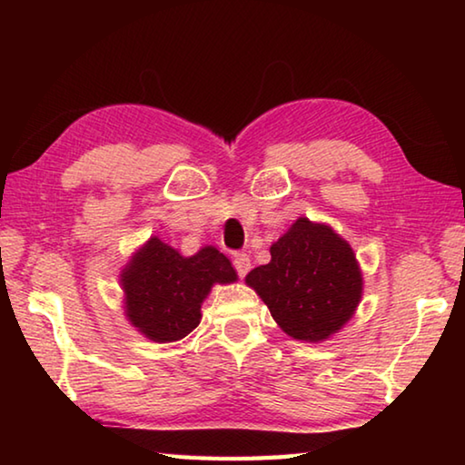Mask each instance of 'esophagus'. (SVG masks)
<instances>
[{
	"label": "esophagus",
	"mask_w": 465,
	"mask_h": 465,
	"mask_svg": "<svg viewBox=\"0 0 465 465\" xmlns=\"http://www.w3.org/2000/svg\"><path fill=\"white\" fill-rule=\"evenodd\" d=\"M233 266H235V271H238L240 277H246L248 271H250V258H248V254H235L233 256Z\"/></svg>",
	"instance_id": "1"
}]
</instances>
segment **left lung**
Returning <instances> with one entry per match:
<instances>
[{
    "instance_id": "left-lung-1",
    "label": "left lung",
    "mask_w": 465,
    "mask_h": 465,
    "mask_svg": "<svg viewBox=\"0 0 465 465\" xmlns=\"http://www.w3.org/2000/svg\"><path fill=\"white\" fill-rule=\"evenodd\" d=\"M246 285L287 336L324 342L355 316L363 272L342 235L326 223L299 217L271 246V262L246 274Z\"/></svg>"
}]
</instances>
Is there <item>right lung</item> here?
<instances>
[{"mask_svg": "<svg viewBox=\"0 0 465 465\" xmlns=\"http://www.w3.org/2000/svg\"><path fill=\"white\" fill-rule=\"evenodd\" d=\"M238 272L215 246L183 256L152 235L121 271L124 316L152 342H176L201 324V305L213 285H230Z\"/></svg>", "mask_w": 465, "mask_h": 465, "instance_id": "obj_1", "label": "right lung"}]
</instances>
